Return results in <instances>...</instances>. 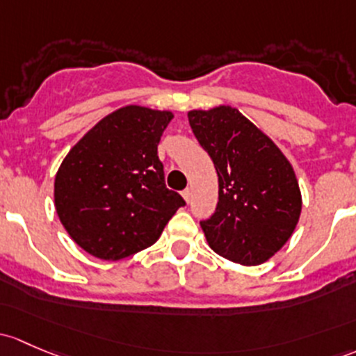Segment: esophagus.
<instances>
[{
	"label": "esophagus",
	"mask_w": 356,
	"mask_h": 356,
	"mask_svg": "<svg viewBox=\"0 0 356 356\" xmlns=\"http://www.w3.org/2000/svg\"><path fill=\"white\" fill-rule=\"evenodd\" d=\"M182 197L186 200V203H189V201H191V189H186L184 193H182Z\"/></svg>",
	"instance_id": "esophagus-1"
}]
</instances>
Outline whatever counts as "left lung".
I'll return each mask as SVG.
<instances>
[{"mask_svg":"<svg viewBox=\"0 0 356 356\" xmlns=\"http://www.w3.org/2000/svg\"><path fill=\"white\" fill-rule=\"evenodd\" d=\"M189 124L218 174V204L201 222L209 247L232 263L257 266L293 234L302 193L275 141L230 106L188 112Z\"/></svg>","mask_w":356,"mask_h":356,"instance_id":"left-lung-1","label":"left lung"}]
</instances>
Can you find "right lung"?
Wrapping results in <instances>:
<instances>
[{
    "mask_svg": "<svg viewBox=\"0 0 356 356\" xmlns=\"http://www.w3.org/2000/svg\"><path fill=\"white\" fill-rule=\"evenodd\" d=\"M170 111L126 106L100 119L70 149L54 179V207L90 256L119 261L147 249L184 207L165 188L156 147Z\"/></svg>",
    "mask_w": 356,
    "mask_h": 356,
    "instance_id": "1",
    "label": "right lung"
}]
</instances>
